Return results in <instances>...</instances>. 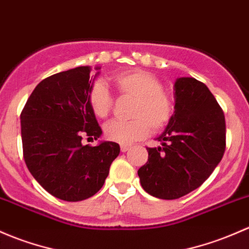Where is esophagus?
Masks as SVG:
<instances>
[{
  "label": "esophagus",
  "instance_id": "esophagus-1",
  "mask_svg": "<svg viewBox=\"0 0 249 249\" xmlns=\"http://www.w3.org/2000/svg\"><path fill=\"white\" fill-rule=\"evenodd\" d=\"M130 148H131V146H130V145H124V144L120 145V150H122V153H125V151L129 150Z\"/></svg>",
  "mask_w": 249,
  "mask_h": 249
}]
</instances>
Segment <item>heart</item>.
I'll list each match as a JSON object with an SVG mask.
<instances>
[{"label":"heart","mask_w":249,"mask_h":249,"mask_svg":"<svg viewBox=\"0 0 249 249\" xmlns=\"http://www.w3.org/2000/svg\"><path fill=\"white\" fill-rule=\"evenodd\" d=\"M111 82L120 96L136 99L131 113L135 119L107 123L104 127L107 140L130 144L145 137L150 129L156 132L169 124L174 104L155 75L140 69L129 70L112 76ZM88 103L95 117L105 119L113 109L114 99L103 82H96L88 93Z\"/></svg>","instance_id":"b5f03b06"}]
</instances>
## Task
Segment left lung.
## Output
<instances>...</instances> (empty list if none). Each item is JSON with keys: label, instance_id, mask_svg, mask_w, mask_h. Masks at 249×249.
<instances>
[{"label": "left lung", "instance_id": "8db88e82", "mask_svg": "<svg viewBox=\"0 0 249 249\" xmlns=\"http://www.w3.org/2000/svg\"><path fill=\"white\" fill-rule=\"evenodd\" d=\"M175 111L162 146L148 148L138 169L145 192L160 199H178L208 179L226 150V119L209 88L193 77L175 81Z\"/></svg>", "mask_w": 249, "mask_h": 249}]
</instances>
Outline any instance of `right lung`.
<instances>
[{
	"label": "right lung",
	"mask_w": 249,
	"mask_h": 249,
	"mask_svg": "<svg viewBox=\"0 0 249 249\" xmlns=\"http://www.w3.org/2000/svg\"><path fill=\"white\" fill-rule=\"evenodd\" d=\"M89 74L90 67H77L44 78L20 116L28 171L50 195L67 201L95 195L120 151L114 142L82 144L83 137L103 133L88 103Z\"/></svg>",
	"instance_id": "right-lung-1"
}]
</instances>
